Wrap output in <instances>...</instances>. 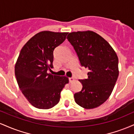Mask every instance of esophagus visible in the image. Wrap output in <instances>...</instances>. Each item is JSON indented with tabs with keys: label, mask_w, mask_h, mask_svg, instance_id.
Masks as SVG:
<instances>
[{
	"label": "esophagus",
	"mask_w": 134,
	"mask_h": 134,
	"mask_svg": "<svg viewBox=\"0 0 134 134\" xmlns=\"http://www.w3.org/2000/svg\"><path fill=\"white\" fill-rule=\"evenodd\" d=\"M74 81H75V79H74V78H72V77L69 78V82H74Z\"/></svg>",
	"instance_id": "1"
}]
</instances>
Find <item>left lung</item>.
Instances as JSON below:
<instances>
[{"label": "left lung", "mask_w": 134, "mask_h": 134, "mask_svg": "<svg viewBox=\"0 0 134 134\" xmlns=\"http://www.w3.org/2000/svg\"><path fill=\"white\" fill-rule=\"evenodd\" d=\"M67 38L81 65L88 69L87 79L79 80L82 88L74 94L75 101L85 109L99 107L108 99L118 79L117 55L107 40L92 31L71 32Z\"/></svg>", "instance_id": "obj_1"}]
</instances>
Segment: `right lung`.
Segmentation results:
<instances>
[{"instance_id":"obj_1","label":"right lung","mask_w":134,"mask_h":134,"mask_svg":"<svg viewBox=\"0 0 134 134\" xmlns=\"http://www.w3.org/2000/svg\"><path fill=\"white\" fill-rule=\"evenodd\" d=\"M68 33L39 32L23 46L15 64V76L21 92L29 103L39 109L58 104L60 93L69 79L48 73L53 68V50Z\"/></svg>"}]
</instances>
